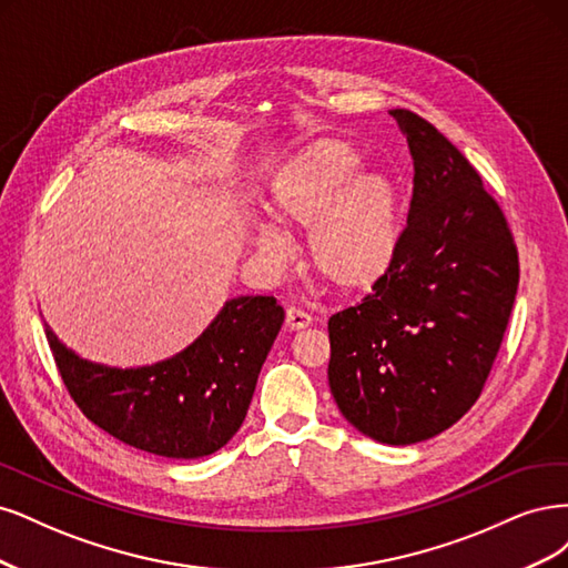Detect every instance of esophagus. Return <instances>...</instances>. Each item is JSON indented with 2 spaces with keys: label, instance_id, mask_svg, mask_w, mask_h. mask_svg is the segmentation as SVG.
Segmentation results:
<instances>
[{
  "label": "esophagus",
  "instance_id": "34e87169",
  "mask_svg": "<svg viewBox=\"0 0 568 568\" xmlns=\"http://www.w3.org/2000/svg\"><path fill=\"white\" fill-rule=\"evenodd\" d=\"M308 325H311V316L306 314V311L295 308V306H290L285 311V327H287V331H304V327H308Z\"/></svg>",
  "mask_w": 568,
  "mask_h": 568
}]
</instances>
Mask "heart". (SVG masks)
<instances>
[{"label": "heart", "instance_id": "b5f03b06", "mask_svg": "<svg viewBox=\"0 0 568 568\" xmlns=\"http://www.w3.org/2000/svg\"><path fill=\"white\" fill-rule=\"evenodd\" d=\"M361 153L344 141H314L273 172L264 210L271 224L252 229V247L285 264L281 231H308L306 262L327 290H371L389 271L398 245V191L382 172H359Z\"/></svg>", "mask_w": 568, "mask_h": 568}]
</instances>
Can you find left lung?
Listing matches in <instances>:
<instances>
[{"instance_id": "left-lung-1", "label": "left lung", "mask_w": 568, "mask_h": 568, "mask_svg": "<svg viewBox=\"0 0 568 568\" xmlns=\"http://www.w3.org/2000/svg\"><path fill=\"white\" fill-rule=\"evenodd\" d=\"M392 118L413 155V200L389 271L327 321L337 408L379 444L455 425L479 398L519 285L507 219L479 172L413 111Z\"/></svg>"}]
</instances>
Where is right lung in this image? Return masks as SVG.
I'll return each mask as SVG.
<instances>
[{"label": "right lung", "mask_w": 568, "mask_h": 568, "mask_svg": "<svg viewBox=\"0 0 568 568\" xmlns=\"http://www.w3.org/2000/svg\"><path fill=\"white\" fill-rule=\"evenodd\" d=\"M283 321L273 297H235L181 354L124 371L80 358L47 323L44 331L63 384L91 423L126 446L193 460L241 429Z\"/></svg>", "instance_id": "add662e5"}]
</instances>
